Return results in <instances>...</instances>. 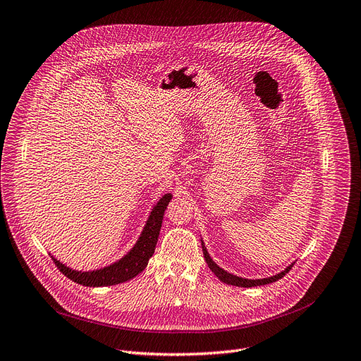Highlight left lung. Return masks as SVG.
Instances as JSON below:
<instances>
[{"label": "left lung", "mask_w": 361, "mask_h": 361, "mask_svg": "<svg viewBox=\"0 0 361 361\" xmlns=\"http://www.w3.org/2000/svg\"><path fill=\"white\" fill-rule=\"evenodd\" d=\"M200 240H202V239H200ZM202 250H203V257H205V261H207V264H208V267L211 269V271H212L219 280H221L223 283L231 285V286H239V288H254V286H262V285L273 283V281H276V280L283 277V276L292 269V265L295 264V262L289 264L283 271H280V273H277V274H273V276H270V277H264V279H245V277L236 276V274H233V273H228L227 270L219 267V265L211 258V255H209V252H208V249H207L205 243H203V240H202Z\"/></svg>", "instance_id": "1"}]
</instances>
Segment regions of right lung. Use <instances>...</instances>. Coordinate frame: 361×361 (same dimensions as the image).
I'll list each match as a JSON object with an SVG mask.
<instances>
[{
	"label": "right lung",
	"mask_w": 361,
	"mask_h": 361,
	"mask_svg": "<svg viewBox=\"0 0 361 361\" xmlns=\"http://www.w3.org/2000/svg\"><path fill=\"white\" fill-rule=\"evenodd\" d=\"M171 199H172V195L165 193L158 202H156V205L152 208L147 216V221L142 233H140L137 242L128 252L118 261L97 270L82 271V270H75L68 267L66 264L59 261L50 254L54 264L66 277L76 281V283H80L82 286H90V288L114 286L134 279L137 274H140L147 267L149 259L154 254V247H156V243H158V238L162 227L164 214Z\"/></svg>",
	"instance_id": "right-lung-1"
}]
</instances>
